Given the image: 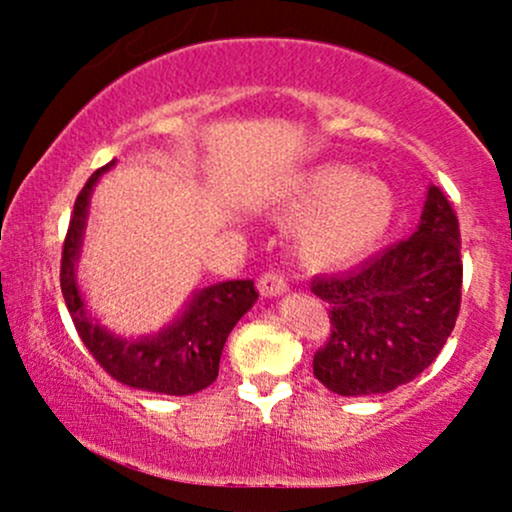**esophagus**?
Returning <instances> with one entry per match:
<instances>
[{"label": "esophagus", "mask_w": 512, "mask_h": 512, "mask_svg": "<svg viewBox=\"0 0 512 512\" xmlns=\"http://www.w3.org/2000/svg\"><path fill=\"white\" fill-rule=\"evenodd\" d=\"M257 289H260L264 298H276V296H284L289 286H286L284 276H281V274L267 272V274L260 276V281H257Z\"/></svg>", "instance_id": "1"}]
</instances>
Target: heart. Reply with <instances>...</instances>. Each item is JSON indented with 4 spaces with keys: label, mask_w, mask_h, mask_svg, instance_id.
<instances>
[{
    "label": "heart",
    "mask_w": 512,
    "mask_h": 512,
    "mask_svg": "<svg viewBox=\"0 0 512 512\" xmlns=\"http://www.w3.org/2000/svg\"><path fill=\"white\" fill-rule=\"evenodd\" d=\"M397 216L395 190L344 163H320L286 187L279 219L296 223V252L315 269L361 262L383 243Z\"/></svg>",
    "instance_id": "obj_1"
}]
</instances>
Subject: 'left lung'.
Here are the masks:
<instances>
[{"label": "left lung", "mask_w": 512, "mask_h": 512, "mask_svg": "<svg viewBox=\"0 0 512 512\" xmlns=\"http://www.w3.org/2000/svg\"><path fill=\"white\" fill-rule=\"evenodd\" d=\"M332 334L313 373L344 397L385 395L411 383L448 342L462 296L460 226L448 197L428 185L416 231L344 274L317 276Z\"/></svg>", "instance_id": "left-lung-1"}]
</instances>
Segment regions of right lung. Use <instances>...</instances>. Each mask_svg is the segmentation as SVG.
Here are the masks:
<instances>
[{"mask_svg":"<svg viewBox=\"0 0 512 512\" xmlns=\"http://www.w3.org/2000/svg\"><path fill=\"white\" fill-rule=\"evenodd\" d=\"M113 166L115 161L98 168L74 202L60 269L64 303L81 342L122 385L158 395H195L219 375L221 351L228 334L257 301L255 284L250 279H236L197 289L168 325L142 337H122L101 325L81 296L76 264L84 245L93 187Z\"/></svg>","mask_w":512,"mask_h":512,"instance_id":"add662e5","label":"right lung"}]
</instances>
